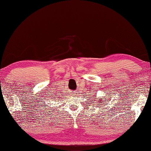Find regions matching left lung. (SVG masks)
Returning a JSON list of instances; mask_svg holds the SVG:
<instances>
[{"instance_id": "left-lung-1", "label": "left lung", "mask_w": 151, "mask_h": 151, "mask_svg": "<svg viewBox=\"0 0 151 151\" xmlns=\"http://www.w3.org/2000/svg\"><path fill=\"white\" fill-rule=\"evenodd\" d=\"M99 100H100V99H99ZM99 102H100V101H99Z\"/></svg>"}]
</instances>
